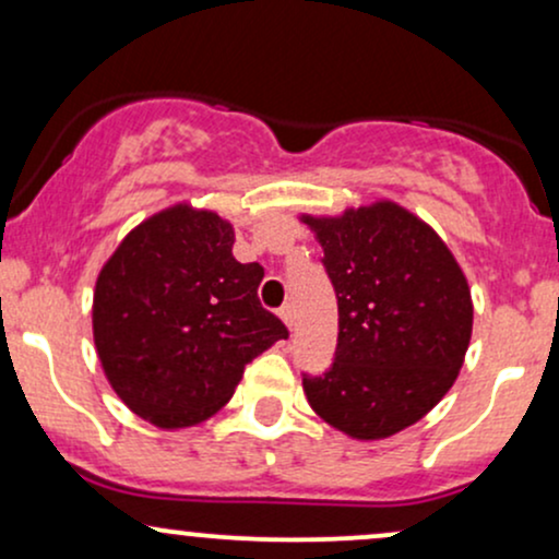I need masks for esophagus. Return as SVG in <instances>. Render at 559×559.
Masks as SVG:
<instances>
[{
	"label": "esophagus",
	"mask_w": 559,
	"mask_h": 559,
	"mask_svg": "<svg viewBox=\"0 0 559 559\" xmlns=\"http://www.w3.org/2000/svg\"><path fill=\"white\" fill-rule=\"evenodd\" d=\"M278 316H281V320H284V323L288 325V329H294V307H292V305L281 307Z\"/></svg>",
	"instance_id": "1"
}]
</instances>
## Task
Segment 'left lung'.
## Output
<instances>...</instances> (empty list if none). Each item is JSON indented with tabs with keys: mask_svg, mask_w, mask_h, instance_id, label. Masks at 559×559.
Returning a JSON list of instances; mask_svg holds the SVG:
<instances>
[{
	"mask_svg": "<svg viewBox=\"0 0 559 559\" xmlns=\"http://www.w3.org/2000/svg\"><path fill=\"white\" fill-rule=\"evenodd\" d=\"M323 247L338 299V344L307 402L352 439L400 433L431 413L463 368L473 331L471 286L439 234L396 202L301 215Z\"/></svg>",
	"mask_w": 559,
	"mask_h": 559,
	"instance_id": "obj_1",
	"label": "left lung"
}]
</instances>
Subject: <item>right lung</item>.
Returning <instances> with one entry per match:
<instances>
[{
  "instance_id": "obj_1",
  "label": "right lung",
  "mask_w": 559,
  "mask_h": 559,
  "mask_svg": "<svg viewBox=\"0 0 559 559\" xmlns=\"http://www.w3.org/2000/svg\"><path fill=\"white\" fill-rule=\"evenodd\" d=\"M234 226L176 204L120 241L94 288V344L115 394L157 428L207 420L243 368L288 331L258 299L260 262L234 258Z\"/></svg>"
}]
</instances>
